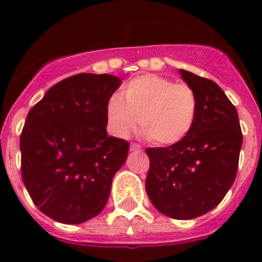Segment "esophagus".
Listing matches in <instances>:
<instances>
[{
  "instance_id": "1",
  "label": "esophagus",
  "mask_w": 262,
  "mask_h": 262,
  "mask_svg": "<svg viewBox=\"0 0 262 262\" xmlns=\"http://www.w3.org/2000/svg\"><path fill=\"white\" fill-rule=\"evenodd\" d=\"M130 150L132 152H138V150H142V147L137 143H132L130 144Z\"/></svg>"
}]
</instances>
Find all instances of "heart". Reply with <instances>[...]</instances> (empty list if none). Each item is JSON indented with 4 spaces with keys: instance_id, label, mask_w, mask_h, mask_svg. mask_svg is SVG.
<instances>
[{
    "instance_id": "b5f03b06",
    "label": "heart",
    "mask_w": 262,
    "mask_h": 262,
    "mask_svg": "<svg viewBox=\"0 0 262 262\" xmlns=\"http://www.w3.org/2000/svg\"><path fill=\"white\" fill-rule=\"evenodd\" d=\"M198 113V97L186 83H175L160 75H142L125 83L121 95L106 104V119L113 134L126 138L138 123L152 143L172 146L191 132Z\"/></svg>"
}]
</instances>
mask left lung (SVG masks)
I'll use <instances>...</instances> for the list:
<instances>
[{
  "label": "left lung",
  "instance_id": "left-lung-1",
  "mask_svg": "<svg viewBox=\"0 0 262 262\" xmlns=\"http://www.w3.org/2000/svg\"><path fill=\"white\" fill-rule=\"evenodd\" d=\"M180 75L196 94V119L180 143L147 148L146 191L158 212L186 221L210 212L231 189L242 132L236 107L215 82L185 70Z\"/></svg>",
  "mask_w": 262,
  "mask_h": 262
}]
</instances>
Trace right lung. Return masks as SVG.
I'll return each mask as SVG.
<instances>
[{
	"instance_id": "right-lung-1",
	"label": "right lung",
	"mask_w": 262,
	"mask_h": 262,
	"mask_svg": "<svg viewBox=\"0 0 262 262\" xmlns=\"http://www.w3.org/2000/svg\"><path fill=\"white\" fill-rule=\"evenodd\" d=\"M120 84L106 73L71 76L29 112L20 137L21 176L49 218L80 224L104 209L129 149L106 132L107 100Z\"/></svg>"
}]
</instances>
